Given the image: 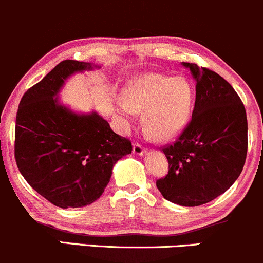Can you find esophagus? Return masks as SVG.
Segmentation results:
<instances>
[{
    "label": "esophagus",
    "mask_w": 263,
    "mask_h": 263,
    "mask_svg": "<svg viewBox=\"0 0 263 263\" xmlns=\"http://www.w3.org/2000/svg\"><path fill=\"white\" fill-rule=\"evenodd\" d=\"M134 153L136 156H144L146 155V149H144L140 143H135L134 144Z\"/></svg>",
    "instance_id": "1"
}]
</instances>
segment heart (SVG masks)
<instances>
[{
	"mask_svg": "<svg viewBox=\"0 0 263 263\" xmlns=\"http://www.w3.org/2000/svg\"><path fill=\"white\" fill-rule=\"evenodd\" d=\"M193 87L183 75L147 73L135 78L125 98L115 101V114L123 127H129L137 112H144V125L156 140H170L189 121Z\"/></svg>",
	"mask_w": 263,
	"mask_h": 263,
	"instance_id": "heart-1",
	"label": "heart"
}]
</instances>
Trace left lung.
Wrapping results in <instances>:
<instances>
[{
  "instance_id": "left-lung-1",
  "label": "left lung",
  "mask_w": 263,
  "mask_h": 263,
  "mask_svg": "<svg viewBox=\"0 0 263 263\" xmlns=\"http://www.w3.org/2000/svg\"><path fill=\"white\" fill-rule=\"evenodd\" d=\"M195 86L192 121L163 149L170 171L157 180L167 200L199 206L225 193L242 172L247 153V117L242 101L224 78L193 63Z\"/></svg>"
}]
</instances>
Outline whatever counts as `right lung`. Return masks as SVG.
I'll return each mask as SVG.
<instances>
[{"label":"right lung","instance_id":"1","mask_svg":"<svg viewBox=\"0 0 263 263\" xmlns=\"http://www.w3.org/2000/svg\"><path fill=\"white\" fill-rule=\"evenodd\" d=\"M100 68L64 60L27 90L18 106V170L38 194L63 209L98 200L114 165L132 152L131 142L115 134L96 111L75 112L59 99L69 78Z\"/></svg>","mask_w":263,"mask_h":263}]
</instances>
